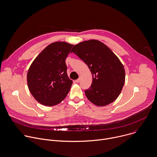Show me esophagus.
Here are the masks:
<instances>
[{"instance_id":"1","label":"esophagus","mask_w":157,"mask_h":157,"mask_svg":"<svg viewBox=\"0 0 157 157\" xmlns=\"http://www.w3.org/2000/svg\"><path fill=\"white\" fill-rule=\"evenodd\" d=\"M79 81H80V79H78L75 80V82H76V83H78V82H79Z\"/></svg>"}]
</instances>
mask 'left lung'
<instances>
[{
	"mask_svg": "<svg viewBox=\"0 0 157 157\" xmlns=\"http://www.w3.org/2000/svg\"><path fill=\"white\" fill-rule=\"evenodd\" d=\"M71 52L84 61L92 75L91 86L84 91L88 100L99 107L115 101L124 84L125 70L110 48L92 39L75 45Z\"/></svg>",
	"mask_w": 157,
	"mask_h": 157,
	"instance_id": "obj_1",
	"label": "left lung"
}]
</instances>
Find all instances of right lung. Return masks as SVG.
Returning <instances> with one entry per match:
<instances>
[{"instance_id": "add662e5", "label": "right lung", "mask_w": 157, "mask_h": 157, "mask_svg": "<svg viewBox=\"0 0 157 157\" xmlns=\"http://www.w3.org/2000/svg\"><path fill=\"white\" fill-rule=\"evenodd\" d=\"M73 44L56 42L47 46L31 63L27 74L29 90L42 105L54 106L67 95L73 84L65 59Z\"/></svg>"}]
</instances>
